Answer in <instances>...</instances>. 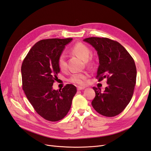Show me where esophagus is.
Listing matches in <instances>:
<instances>
[{"label": "esophagus", "mask_w": 151, "mask_h": 151, "mask_svg": "<svg viewBox=\"0 0 151 151\" xmlns=\"http://www.w3.org/2000/svg\"><path fill=\"white\" fill-rule=\"evenodd\" d=\"M85 89V88H84V87H80V86L77 87V90H78V91L83 90V89Z\"/></svg>", "instance_id": "esophagus-1"}]
</instances>
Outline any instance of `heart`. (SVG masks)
<instances>
[{"label":"heart","mask_w":151,"mask_h":151,"mask_svg":"<svg viewBox=\"0 0 151 151\" xmlns=\"http://www.w3.org/2000/svg\"><path fill=\"white\" fill-rule=\"evenodd\" d=\"M70 52L74 54L75 55L78 57L79 58L83 59L84 60L86 61L87 64L89 65H93L94 64V62L93 59H88L91 54V49L86 45L85 44L78 42L76 43L73 47L71 48ZM57 65L61 71H65L67 68V64L66 62L65 57L64 55L61 54L59 55L57 59ZM89 76L88 73H79V74H72L68 79V82L71 83L83 86L86 83V81L87 77Z\"/></svg>","instance_id":"1"}]
</instances>
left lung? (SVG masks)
<instances>
[{"mask_svg":"<svg viewBox=\"0 0 151 151\" xmlns=\"http://www.w3.org/2000/svg\"><path fill=\"white\" fill-rule=\"evenodd\" d=\"M84 41L98 52V81L107 79L108 86L103 92L99 88H93L96 96L92 106L104 116L118 115L124 110L134 94L137 76L134 58L116 41L99 37H90Z\"/></svg>","mask_w":151,"mask_h":151,"instance_id":"1","label":"left lung"}]
</instances>
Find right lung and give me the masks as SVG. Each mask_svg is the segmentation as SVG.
<instances>
[{
    "label": "right lung",
    "instance_id": "1",
    "mask_svg": "<svg viewBox=\"0 0 151 151\" xmlns=\"http://www.w3.org/2000/svg\"><path fill=\"white\" fill-rule=\"evenodd\" d=\"M72 40H40L30 49L22 63V89L36 113L48 121L57 122L64 118L77 92L72 84L57 91L52 86L60 72L58 57Z\"/></svg>",
    "mask_w": 151,
    "mask_h": 151
}]
</instances>
